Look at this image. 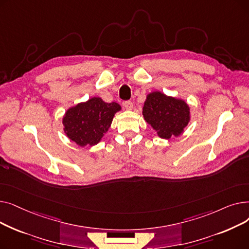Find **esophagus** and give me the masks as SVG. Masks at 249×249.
<instances>
[{
	"instance_id": "esophagus-1",
	"label": "esophagus",
	"mask_w": 249,
	"mask_h": 249,
	"mask_svg": "<svg viewBox=\"0 0 249 249\" xmlns=\"http://www.w3.org/2000/svg\"><path fill=\"white\" fill-rule=\"evenodd\" d=\"M123 105H124V107H125L127 110H131V109L133 108V103H132L131 101H125V102L123 103Z\"/></svg>"
}]
</instances>
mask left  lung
I'll list each match as a JSON object with an SVG mask.
<instances>
[{
  "label": "left lung",
  "mask_w": 249,
  "mask_h": 249,
  "mask_svg": "<svg viewBox=\"0 0 249 249\" xmlns=\"http://www.w3.org/2000/svg\"><path fill=\"white\" fill-rule=\"evenodd\" d=\"M142 113L145 121L164 139L178 136L190 121V108L186 102L167 97L160 91L147 96Z\"/></svg>",
  "instance_id": "obj_1"
}]
</instances>
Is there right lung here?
I'll list each match as a JSON object with an SVG mask.
<instances>
[{"mask_svg":"<svg viewBox=\"0 0 249 249\" xmlns=\"http://www.w3.org/2000/svg\"><path fill=\"white\" fill-rule=\"evenodd\" d=\"M120 109L115 102L91 98L67 111L62 121L64 132L80 146L95 145L108 131L115 113Z\"/></svg>","mask_w":249,"mask_h":249,"instance_id":"1","label":"right lung"}]
</instances>
